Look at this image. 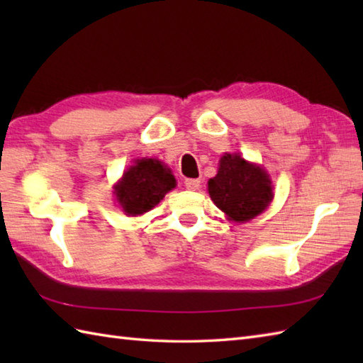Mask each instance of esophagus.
Listing matches in <instances>:
<instances>
[{
	"mask_svg": "<svg viewBox=\"0 0 363 363\" xmlns=\"http://www.w3.org/2000/svg\"><path fill=\"white\" fill-rule=\"evenodd\" d=\"M184 186H186L187 190H198L199 186H201V181H199V179H186V181H184Z\"/></svg>",
	"mask_w": 363,
	"mask_h": 363,
	"instance_id": "esophagus-1",
	"label": "esophagus"
}]
</instances>
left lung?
<instances>
[{"mask_svg": "<svg viewBox=\"0 0 363 363\" xmlns=\"http://www.w3.org/2000/svg\"><path fill=\"white\" fill-rule=\"evenodd\" d=\"M209 195L229 220L242 223L267 209L273 190L264 169L238 154H226L220 159L217 176L209 181Z\"/></svg>", "mask_w": 363, "mask_h": 363, "instance_id": "obj_1", "label": "left lung"}]
</instances>
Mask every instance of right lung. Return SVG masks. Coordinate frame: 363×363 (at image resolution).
<instances>
[{
	"label": "right lung",
	"mask_w": 363,
	"mask_h": 363,
	"mask_svg": "<svg viewBox=\"0 0 363 363\" xmlns=\"http://www.w3.org/2000/svg\"><path fill=\"white\" fill-rule=\"evenodd\" d=\"M174 186L176 179L167 165L157 159H140L123 174L115 195L126 213L142 215L159 204Z\"/></svg>",
	"instance_id": "right-lung-1"
}]
</instances>
